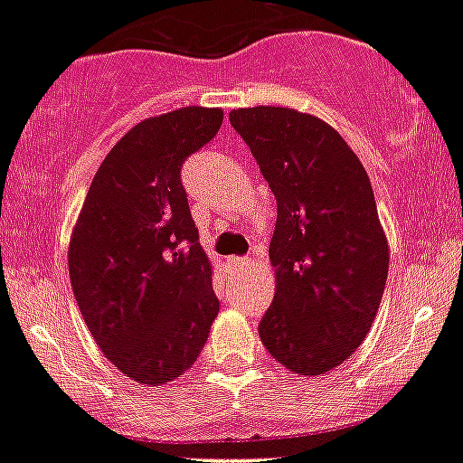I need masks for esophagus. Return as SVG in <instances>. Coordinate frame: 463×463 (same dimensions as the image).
<instances>
[{"instance_id": "obj_1", "label": "esophagus", "mask_w": 463, "mask_h": 463, "mask_svg": "<svg viewBox=\"0 0 463 463\" xmlns=\"http://www.w3.org/2000/svg\"><path fill=\"white\" fill-rule=\"evenodd\" d=\"M250 263H251L250 256H232V259H230L232 268H238V269L247 268V265H250Z\"/></svg>"}]
</instances>
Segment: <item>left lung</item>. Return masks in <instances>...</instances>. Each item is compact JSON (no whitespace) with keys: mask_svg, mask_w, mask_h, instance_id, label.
<instances>
[{"mask_svg":"<svg viewBox=\"0 0 463 463\" xmlns=\"http://www.w3.org/2000/svg\"><path fill=\"white\" fill-rule=\"evenodd\" d=\"M230 121L277 198V292L260 342L290 372L319 376L358 349L385 292L389 250L372 182L317 117L259 105L232 109Z\"/></svg>","mask_w":463,"mask_h":463,"instance_id":"left-lung-1","label":"left lung"}]
</instances>
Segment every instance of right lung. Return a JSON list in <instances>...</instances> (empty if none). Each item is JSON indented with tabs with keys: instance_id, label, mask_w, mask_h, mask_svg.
Masks as SVG:
<instances>
[{
	"instance_id": "1",
	"label": "right lung",
	"mask_w": 463,
	"mask_h": 463,
	"mask_svg": "<svg viewBox=\"0 0 463 463\" xmlns=\"http://www.w3.org/2000/svg\"><path fill=\"white\" fill-rule=\"evenodd\" d=\"M221 126L222 109L194 105L132 128L96 171L71 236L82 319L105 358L144 385L182 376L221 308L182 184V164Z\"/></svg>"
}]
</instances>
